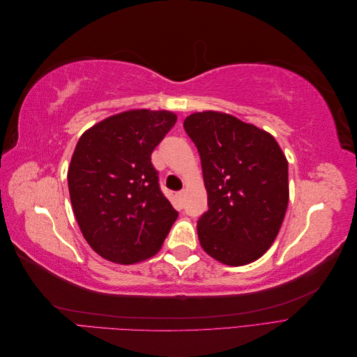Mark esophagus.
Wrapping results in <instances>:
<instances>
[{"instance_id": "34e87169", "label": "esophagus", "mask_w": 357, "mask_h": 357, "mask_svg": "<svg viewBox=\"0 0 357 357\" xmlns=\"http://www.w3.org/2000/svg\"><path fill=\"white\" fill-rule=\"evenodd\" d=\"M185 195H186V192L185 190H180V192H177L176 193V197H177V199H178V202L183 205V202H185Z\"/></svg>"}]
</instances>
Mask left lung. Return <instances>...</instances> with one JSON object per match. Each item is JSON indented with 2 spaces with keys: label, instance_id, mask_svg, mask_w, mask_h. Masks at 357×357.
<instances>
[{
  "label": "left lung",
  "instance_id": "1",
  "mask_svg": "<svg viewBox=\"0 0 357 357\" xmlns=\"http://www.w3.org/2000/svg\"><path fill=\"white\" fill-rule=\"evenodd\" d=\"M183 126L199 152L208 195L197 225L202 248L225 265L256 261L287 210L286 156L271 134L231 114L193 113Z\"/></svg>",
  "mask_w": 357,
  "mask_h": 357
}]
</instances>
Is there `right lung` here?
<instances>
[{
    "mask_svg": "<svg viewBox=\"0 0 357 357\" xmlns=\"http://www.w3.org/2000/svg\"><path fill=\"white\" fill-rule=\"evenodd\" d=\"M176 121L165 110H129L93 125L75 146L68 168L74 215L107 261L131 265L156 255L178 218L150 158Z\"/></svg>",
    "mask_w": 357,
    "mask_h": 357,
    "instance_id": "add662e5",
    "label": "right lung"
}]
</instances>
